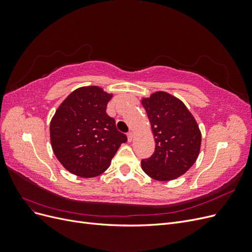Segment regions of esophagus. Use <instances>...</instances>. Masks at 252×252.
<instances>
[{"instance_id": "34e87169", "label": "esophagus", "mask_w": 252, "mask_h": 252, "mask_svg": "<svg viewBox=\"0 0 252 252\" xmlns=\"http://www.w3.org/2000/svg\"><path fill=\"white\" fill-rule=\"evenodd\" d=\"M133 132H128L127 133V138H128V142H132L133 141Z\"/></svg>"}]
</instances>
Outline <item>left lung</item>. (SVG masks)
Wrapping results in <instances>:
<instances>
[{
  "label": "left lung",
  "instance_id": "1",
  "mask_svg": "<svg viewBox=\"0 0 252 252\" xmlns=\"http://www.w3.org/2000/svg\"><path fill=\"white\" fill-rule=\"evenodd\" d=\"M156 148L152 156L142 159V169L157 181H171L184 174L196 161L202 134L195 119L180 98L157 91L142 98Z\"/></svg>",
  "mask_w": 252,
  "mask_h": 252
}]
</instances>
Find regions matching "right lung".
I'll list each match as a JSON object with an SVG mask.
<instances>
[{"label":"right lung","instance_id":"1","mask_svg":"<svg viewBox=\"0 0 252 252\" xmlns=\"http://www.w3.org/2000/svg\"><path fill=\"white\" fill-rule=\"evenodd\" d=\"M112 97L98 86L75 89L59 106L50 122L53 154L64 168L82 178H94L108 168L127 136L106 113Z\"/></svg>","mask_w":252,"mask_h":252}]
</instances>
